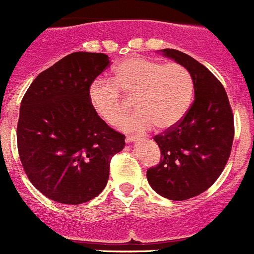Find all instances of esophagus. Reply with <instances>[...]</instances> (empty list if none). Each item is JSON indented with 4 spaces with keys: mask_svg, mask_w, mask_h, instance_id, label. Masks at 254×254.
Returning a JSON list of instances; mask_svg holds the SVG:
<instances>
[{
    "mask_svg": "<svg viewBox=\"0 0 254 254\" xmlns=\"http://www.w3.org/2000/svg\"><path fill=\"white\" fill-rule=\"evenodd\" d=\"M135 139H137V137H134V135H127L126 143H132V142H134Z\"/></svg>",
    "mask_w": 254,
    "mask_h": 254,
    "instance_id": "34e87169",
    "label": "esophagus"
}]
</instances>
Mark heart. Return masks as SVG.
I'll list each match as a JSON object with an SVG mask.
<instances>
[{
    "instance_id": "b5f03b06",
    "label": "heart",
    "mask_w": 254,
    "mask_h": 254,
    "mask_svg": "<svg viewBox=\"0 0 254 254\" xmlns=\"http://www.w3.org/2000/svg\"><path fill=\"white\" fill-rule=\"evenodd\" d=\"M127 99L134 97L135 114L122 121L121 129L167 130L177 126L191 105L194 85L190 72L178 63L132 58L120 63L110 80L97 79L89 87L95 114L115 126L126 115Z\"/></svg>"
}]
</instances>
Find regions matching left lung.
Masks as SVG:
<instances>
[{"mask_svg": "<svg viewBox=\"0 0 254 254\" xmlns=\"http://www.w3.org/2000/svg\"><path fill=\"white\" fill-rule=\"evenodd\" d=\"M190 72L195 99L182 122L158 134L162 159L147 170L152 189L183 201L206 191L217 180L232 148L235 126L227 94L207 67L185 53L160 50Z\"/></svg>", "mask_w": 254, "mask_h": 254, "instance_id": "8db88e82", "label": "left lung"}]
</instances>
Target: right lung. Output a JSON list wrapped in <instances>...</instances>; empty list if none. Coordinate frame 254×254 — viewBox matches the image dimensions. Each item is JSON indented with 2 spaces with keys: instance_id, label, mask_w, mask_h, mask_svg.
Segmentation results:
<instances>
[{
  "instance_id": "obj_1",
  "label": "right lung",
  "mask_w": 254,
  "mask_h": 254,
  "mask_svg": "<svg viewBox=\"0 0 254 254\" xmlns=\"http://www.w3.org/2000/svg\"><path fill=\"white\" fill-rule=\"evenodd\" d=\"M104 53L66 55L34 79L21 102L17 144L32 184L60 204L79 205L105 189L125 135L100 119L89 87L109 66Z\"/></svg>"
}]
</instances>
